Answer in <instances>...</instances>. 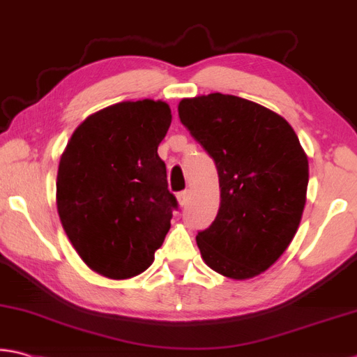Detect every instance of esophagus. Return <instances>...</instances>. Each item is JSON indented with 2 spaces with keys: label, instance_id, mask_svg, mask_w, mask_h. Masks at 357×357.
Returning a JSON list of instances; mask_svg holds the SVG:
<instances>
[{
  "label": "esophagus",
  "instance_id": "obj_1",
  "mask_svg": "<svg viewBox=\"0 0 357 357\" xmlns=\"http://www.w3.org/2000/svg\"><path fill=\"white\" fill-rule=\"evenodd\" d=\"M189 200H190V192H189V190H183V192H179V194H178V202H179V205H181V206H185V205H188Z\"/></svg>",
  "mask_w": 357,
  "mask_h": 357
}]
</instances>
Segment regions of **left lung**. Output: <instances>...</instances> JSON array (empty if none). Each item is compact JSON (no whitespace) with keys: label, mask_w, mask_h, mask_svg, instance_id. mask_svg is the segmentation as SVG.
<instances>
[{"label":"left lung","mask_w":357,"mask_h":357,"mask_svg":"<svg viewBox=\"0 0 357 357\" xmlns=\"http://www.w3.org/2000/svg\"><path fill=\"white\" fill-rule=\"evenodd\" d=\"M179 119L216 163L220 206L199 231L209 268L248 280L289 246L307 200L308 158L294 128L276 112L235 95L184 98Z\"/></svg>","instance_id":"1"}]
</instances>
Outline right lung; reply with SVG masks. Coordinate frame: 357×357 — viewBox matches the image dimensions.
Here are the masks:
<instances>
[{
	"label": "right lung",
	"instance_id": "right-lung-1",
	"mask_svg": "<svg viewBox=\"0 0 357 357\" xmlns=\"http://www.w3.org/2000/svg\"><path fill=\"white\" fill-rule=\"evenodd\" d=\"M172 123L165 101H122L89 116L60 158L56 209L79 256L111 280L154 262L178 208L157 148Z\"/></svg>",
	"mask_w": 357,
	"mask_h": 357
}]
</instances>
